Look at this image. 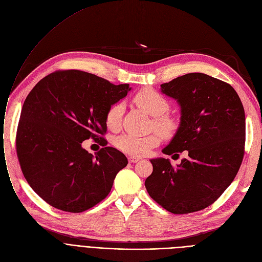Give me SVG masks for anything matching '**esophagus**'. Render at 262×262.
Returning a JSON list of instances; mask_svg holds the SVG:
<instances>
[{
  "instance_id": "1",
  "label": "esophagus",
  "mask_w": 262,
  "mask_h": 262,
  "mask_svg": "<svg viewBox=\"0 0 262 262\" xmlns=\"http://www.w3.org/2000/svg\"><path fill=\"white\" fill-rule=\"evenodd\" d=\"M141 159L140 158H137V157H132V156H130L129 158H128V161L130 162V163H137L138 161H140Z\"/></svg>"
}]
</instances>
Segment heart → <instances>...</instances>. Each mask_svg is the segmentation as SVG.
<instances>
[{"label": "heart", "mask_w": 262, "mask_h": 262, "mask_svg": "<svg viewBox=\"0 0 262 262\" xmlns=\"http://www.w3.org/2000/svg\"><path fill=\"white\" fill-rule=\"evenodd\" d=\"M135 103L145 112L155 116L153 126L162 134L170 135L177 129V122L170 116L165 115L169 110L168 100L155 89L144 88L134 96ZM125 111L124 102L118 101L112 104L105 113V125L115 130L119 127L120 120ZM161 143L159 133H151L147 136H135L132 134H122L115 140V146L120 151L131 156H145Z\"/></svg>", "instance_id": "heart-1"}]
</instances>
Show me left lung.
Masks as SVG:
<instances>
[{"label": "left lung", "mask_w": 262, "mask_h": 262, "mask_svg": "<svg viewBox=\"0 0 262 262\" xmlns=\"http://www.w3.org/2000/svg\"><path fill=\"white\" fill-rule=\"evenodd\" d=\"M162 93L181 105L180 127L163 149L188 157L173 167L168 159L150 160L149 195L172 213L211 205L237 176L244 156L245 115L234 88L203 73H189L161 84Z\"/></svg>", "instance_id": "8db88e82"}]
</instances>
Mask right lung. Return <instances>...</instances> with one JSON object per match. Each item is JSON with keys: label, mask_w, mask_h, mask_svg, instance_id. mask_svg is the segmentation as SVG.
Listing matches in <instances>:
<instances>
[{"label": "right lung", "mask_w": 262, "mask_h": 262, "mask_svg": "<svg viewBox=\"0 0 262 262\" xmlns=\"http://www.w3.org/2000/svg\"><path fill=\"white\" fill-rule=\"evenodd\" d=\"M130 90L129 84L115 85L93 74L67 70L44 77L30 91L15 146L24 178L46 203L81 212L109 194L127 158L113 147L93 156L81 144L92 137L106 145L105 113Z\"/></svg>", "instance_id": "add662e5"}]
</instances>
